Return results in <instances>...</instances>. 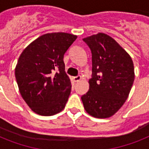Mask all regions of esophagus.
<instances>
[{
  "label": "esophagus",
  "instance_id": "obj_1",
  "mask_svg": "<svg viewBox=\"0 0 149 149\" xmlns=\"http://www.w3.org/2000/svg\"><path fill=\"white\" fill-rule=\"evenodd\" d=\"M81 79V77L80 76H77V77H72V80L74 82H79Z\"/></svg>",
  "mask_w": 149,
  "mask_h": 149
}]
</instances>
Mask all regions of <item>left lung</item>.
<instances>
[{
	"instance_id": "8db88e82",
	"label": "left lung",
	"mask_w": 149,
	"mask_h": 149,
	"mask_svg": "<svg viewBox=\"0 0 149 149\" xmlns=\"http://www.w3.org/2000/svg\"><path fill=\"white\" fill-rule=\"evenodd\" d=\"M92 52V78L81 97L84 109L97 118H107L119 111L128 97L134 79L131 56L104 33L84 38Z\"/></svg>"
}]
</instances>
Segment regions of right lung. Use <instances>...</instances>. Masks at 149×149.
Instances as JSON below:
<instances>
[{"instance_id": "add662e5", "label": "right lung", "mask_w": 149, "mask_h": 149, "mask_svg": "<svg viewBox=\"0 0 149 149\" xmlns=\"http://www.w3.org/2000/svg\"><path fill=\"white\" fill-rule=\"evenodd\" d=\"M77 38L65 32L45 34L30 43L19 56L15 78L22 98L35 113L51 116L65 108L71 83L65 72L63 56Z\"/></svg>"}]
</instances>
